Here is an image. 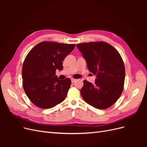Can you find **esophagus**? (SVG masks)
<instances>
[{"mask_svg": "<svg viewBox=\"0 0 147 147\" xmlns=\"http://www.w3.org/2000/svg\"><path fill=\"white\" fill-rule=\"evenodd\" d=\"M77 80L76 79H74V78H72L71 79V81H72V83H74L75 82H76Z\"/></svg>", "mask_w": 147, "mask_h": 147, "instance_id": "obj_1", "label": "esophagus"}]
</instances>
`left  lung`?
<instances>
[{"label":"left lung","instance_id":"1","mask_svg":"<svg viewBox=\"0 0 147 147\" xmlns=\"http://www.w3.org/2000/svg\"><path fill=\"white\" fill-rule=\"evenodd\" d=\"M86 60L88 70L96 76L95 83L83 81L80 92L84 100L94 108L105 109L121 95L125 67L118 51L104 42L77 45Z\"/></svg>","mask_w":147,"mask_h":147}]
</instances>
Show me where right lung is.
<instances>
[{
    "label": "right lung",
    "instance_id": "obj_1",
    "mask_svg": "<svg viewBox=\"0 0 147 147\" xmlns=\"http://www.w3.org/2000/svg\"><path fill=\"white\" fill-rule=\"evenodd\" d=\"M75 44L42 42L26 56L22 69L24 90L32 103L42 109H50L61 103L67 94L71 80L55 75L62 70L63 61Z\"/></svg>",
    "mask_w": 147,
    "mask_h": 147
}]
</instances>
